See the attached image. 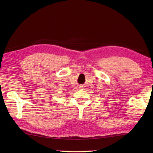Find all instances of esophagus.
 I'll return each instance as SVG.
<instances>
[{
  "instance_id": "obj_1",
  "label": "esophagus",
  "mask_w": 153,
  "mask_h": 153,
  "mask_svg": "<svg viewBox=\"0 0 153 153\" xmlns=\"http://www.w3.org/2000/svg\"><path fill=\"white\" fill-rule=\"evenodd\" d=\"M80 88H81V87H80Z\"/></svg>"
}]
</instances>
